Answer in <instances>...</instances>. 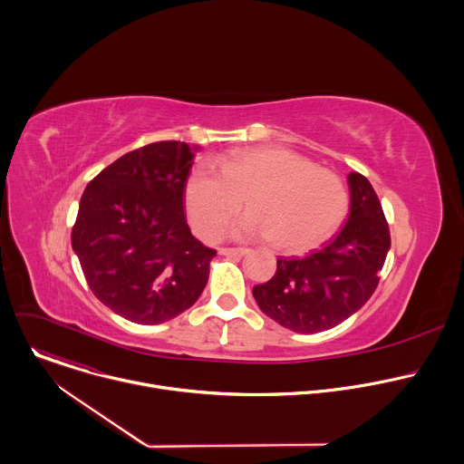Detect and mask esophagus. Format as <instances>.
I'll return each instance as SVG.
<instances>
[{
  "instance_id": "1",
  "label": "esophagus",
  "mask_w": 464,
  "mask_h": 464,
  "mask_svg": "<svg viewBox=\"0 0 464 464\" xmlns=\"http://www.w3.org/2000/svg\"><path fill=\"white\" fill-rule=\"evenodd\" d=\"M218 253L227 255V256H244L249 253V249L247 247H220Z\"/></svg>"
}]
</instances>
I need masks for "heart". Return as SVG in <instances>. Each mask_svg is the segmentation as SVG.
I'll return each instance as SVG.
<instances>
[{
  "label": "heart",
  "mask_w": 464,
  "mask_h": 464,
  "mask_svg": "<svg viewBox=\"0 0 464 464\" xmlns=\"http://www.w3.org/2000/svg\"><path fill=\"white\" fill-rule=\"evenodd\" d=\"M235 237L270 238L286 253H303L333 235L349 209V192L333 170L277 147L237 150L196 167L185 183V209L192 229L217 238L238 213Z\"/></svg>",
  "instance_id": "1"
}]
</instances>
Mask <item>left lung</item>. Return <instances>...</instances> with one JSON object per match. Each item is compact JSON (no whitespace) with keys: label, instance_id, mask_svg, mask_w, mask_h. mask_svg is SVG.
Returning <instances> with one entry per match:
<instances>
[{"label":"left lung","instance_id":"1","mask_svg":"<svg viewBox=\"0 0 464 464\" xmlns=\"http://www.w3.org/2000/svg\"><path fill=\"white\" fill-rule=\"evenodd\" d=\"M349 217L319 249L277 260L276 276L253 288L258 308L299 334L334 328L372 295L391 247L378 196L365 176L351 172Z\"/></svg>","mask_w":464,"mask_h":464}]
</instances>
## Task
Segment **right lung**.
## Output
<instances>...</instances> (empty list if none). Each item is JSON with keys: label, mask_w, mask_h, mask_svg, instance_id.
<instances>
[{"label": "right lung", "mask_w": 464, "mask_h": 464, "mask_svg": "<svg viewBox=\"0 0 464 464\" xmlns=\"http://www.w3.org/2000/svg\"><path fill=\"white\" fill-rule=\"evenodd\" d=\"M179 141L131 150L86 187L72 246L93 295L121 317L165 323L204 292L217 249L190 235L183 215L194 152Z\"/></svg>", "instance_id": "obj_1"}]
</instances>
